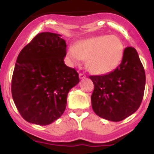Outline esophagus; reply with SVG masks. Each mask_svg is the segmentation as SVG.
I'll return each instance as SVG.
<instances>
[{
	"mask_svg": "<svg viewBox=\"0 0 154 154\" xmlns=\"http://www.w3.org/2000/svg\"><path fill=\"white\" fill-rule=\"evenodd\" d=\"M86 76H85V74H82V73H80L79 74V79H85Z\"/></svg>",
	"mask_w": 154,
	"mask_h": 154,
	"instance_id": "34e87169",
	"label": "esophagus"
}]
</instances>
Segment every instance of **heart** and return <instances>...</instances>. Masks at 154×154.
Returning <instances> with one entry per match:
<instances>
[{"label":"heart","mask_w":154,"mask_h":154,"mask_svg":"<svg viewBox=\"0 0 154 154\" xmlns=\"http://www.w3.org/2000/svg\"><path fill=\"white\" fill-rule=\"evenodd\" d=\"M124 55V46L116 35H100L84 39L75 48H68L67 55L74 65H79L87 60L86 66L90 72L103 75L111 72L119 66Z\"/></svg>","instance_id":"heart-1"}]
</instances>
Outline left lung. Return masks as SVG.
Segmentation results:
<instances>
[{"mask_svg":"<svg viewBox=\"0 0 154 154\" xmlns=\"http://www.w3.org/2000/svg\"><path fill=\"white\" fill-rule=\"evenodd\" d=\"M89 78L94 84L92 109L99 117L119 122L134 113L140 106L146 75L134 48H125L120 65L112 72Z\"/></svg>","mask_w":154,"mask_h":154,"instance_id":"left-lung-1","label":"left lung"}]
</instances>
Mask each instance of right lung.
Listing matches in <instances>:
<instances>
[{"mask_svg": "<svg viewBox=\"0 0 154 154\" xmlns=\"http://www.w3.org/2000/svg\"><path fill=\"white\" fill-rule=\"evenodd\" d=\"M61 36L38 34L17 56L12 97L28 123L45 126L58 119L65 110L68 93L79 82L78 72L64 62L66 42Z\"/></svg>", "mask_w": 154, "mask_h": 154, "instance_id": "add662e5", "label": "right lung"}]
</instances>
